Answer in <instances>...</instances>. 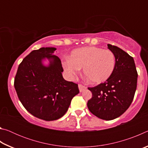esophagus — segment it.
<instances>
[{"label":"esophagus","instance_id":"obj_1","mask_svg":"<svg viewBox=\"0 0 148 148\" xmlns=\"http://www.w3.org/2000/svg\"><path fill=\"white\" fill-rule=\"evenodd\" d=\"M78 88H79V92H82L84 91V90L86 89H87V87L83 86V85L82 84H79L78 85Z\"/></svg>","mask_w":148,"mask_h":148}]
</instances>
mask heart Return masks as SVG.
Segmentation results:
<instances>
[{
  "label": "heart",
  "instance_id": "1",
  "mask_svg": "<svg viewBox=\"0 0 148 148\" xmlns=\"http://www.w3.org/2000/svg\"><path fill=\"white\" fill-rule=\"evenodd\" d=\"M62 67L69 79H72L84 68V74L90 82L99 84L108 79L116 67V57L109 49L87 46L74 49L69 59L62 62Z\"/></svg>",
  "mask_w": 148,
  "mask_h": 148
}]
</instances>
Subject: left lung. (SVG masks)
<instances>
[{
  "label": "left lung",
  "instance_id": "8db88e82",
  "mask_svg": "<svg viewBox=\"0 0 148 148\" xmlns=\"http://www.w3.org/2000/svg\"><path fill=\"white\" fill-rule=\"evenodd\" d=\"M116 57V67L103 84L88 87L92 98L87 102L89 111L100 119L112 120L129 108L134 99L138 74L133 58L119 47L108 44Z\"/></svg>",
  "mask_w": 148,
  "mask_h": 148
}]
</instances>
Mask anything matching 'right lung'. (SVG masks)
Listing matches in <instances>:
<instances>
[{"label": "right lung", "mask_w": 148, "mask_h": 148, "mask_svg": "<svg viewBox=\"0 0 148 148\" xmlns=\"http://www.w3.org/2000/svg\"><path fill=\"white\" fill-rule=\"evenodd\" d=\"M56 47L33 50L19 65L14 87L19 101L32 116L45 121L61 118L73 97L79 93L77 84L65 80L61 61L53 55ZM49 60L47 65L43 64Z\"/></svg>", "instance_id": "add662e5"}]
</instances>
